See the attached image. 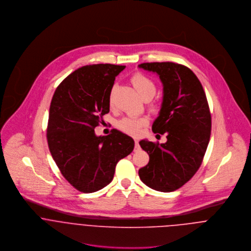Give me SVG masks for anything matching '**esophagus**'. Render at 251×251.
<instances>
[{
  "label": "esophagus",
  "mask_w": 251,
  "mask_h": 251,
  "mask_svg": "<svg viewBox=\"0 0 251 251\" xmlns=\"http://www.w3.org/2000/svg\"><path fill=\"white\" fill-rule=\"evenodd\" d=\"M134 150L135 151H139L140 150V145L138 140H134Z\"/></svg>",
  "instance_id": "1"
}]
</instances>
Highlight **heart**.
<instances>
[{
  "label": "heart",
  "instance_id": "heart-1",
  "mask_svg": "<svg viewBox=\"0 0 251 251\" xmlns=\"http://www.w3.org/2000/svg\"><path fill=\"white\" fill-rule=\"evenodd\" d=\"M130 80H131V83L134 86V88L137 90V92L139 93V95L143 98L144 100H149L153 98V96L156 93V86L151 78H149L143 73L137 72L132 75ZM115 90H116V86H114L111 91V95L109 98L110 105L113 104V95H114ZM150 110L152 113H157L160 110V106L157 102H152L150 104ZM148 123H149V121L147 118L125 117V118L121 119L120 121H118L117 127L120 130H122L127 134L136 136L140 133L141 128L148 125Z\"/></svg>",
  "mask_w": 251,
  "mask_h": 251
}]
</instances>
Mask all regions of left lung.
Wrapping results in <instances>:
<instances>
[{"label": "left lung", "mask_w": 251, "mask_h": 251, "mask_svg": "<svg viewBox=\"0 0 251 251\" xmlns=\"http://www.w3.org/2000/svg\"><path fill=\"white\" fill-rule=\"evenodd\" d=\"M139 68L157 73L163 84L162 106L152 131L165 133L167 142H139L150 160L138 174L154 190L175 191L194 176L206 153L212 129L207 97L197 76L185 66L156 62Z\"/></svg>", "instance_id": "left-lung-1"}]
</instances>
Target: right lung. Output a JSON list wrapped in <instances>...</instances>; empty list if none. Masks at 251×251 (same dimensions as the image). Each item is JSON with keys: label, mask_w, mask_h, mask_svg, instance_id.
<instances>
[{"label": "right lung", "mask_w": 251, "mask_h": 251, "mask_svg": "<svg viewBox=\"0 0 251 251\" xmlns=\"http://www.w3.org/2000/svg\"><path fill=\"white\" fill-rule=\"evenodd\" d=\"M125 68L82 67L66 77L53 95L46 134L49 151L64 178L81 192L106 186L119 160L133 151V139L117 129L107 136L95 133L109 113L115 78Z\"/></svg>", "instance_id": "1"}]
</instances>
